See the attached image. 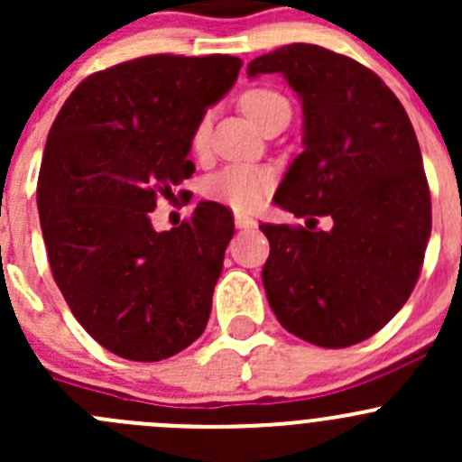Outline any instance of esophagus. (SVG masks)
I'll list each match as a JSON object with an SVG mask.
<instances>
[{"label": "esophagus", "mask_w": 462, "mask_h": 462, "mask_svg": "<svg viewBox=\"0 0 462 462\" xmlns=\"http://www.w3.org/2000/svg\"><path fill=\"white\" fill-rule=\"evenodd\" d=\"M235 226L239 227V230H250V227H257V221H254L253 217H245V214H236Z\"/></svg>", "instance_id": "1"}]
</instances>
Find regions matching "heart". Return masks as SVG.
I'll list each match as a JSON object with an SVG mask.
<instances>
[{"label":"heart","mask_w":462,"mask_h":462,"mask_svg":"<svg viewBox=\"0 0 462 462\" xmlns=\"http://www.w3.org/2000/svg\"><path fill=\"white\" fill-rule=\"evenodd\" d=\"M288 105L277 91L265 87H253L244 91L241 96V109L248 114V118L254 125L263 120L270 111L277 106ZM209 123L208 118H201L192 132V149L194 152H203L205 143H208ZM273 183V174L263 167L257 165H230L226 170L217 171L212 179L205 183V194L218 203H227L235 209H254L263 201L265 192Z\"/></svg>","instance_id":"heart-1"}]
</instances>
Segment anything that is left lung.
Here are the masks:
<instances>
[{
	"instance_id": "8db88e82",
	"label": "left lung",
	"mask_w": 462,
	"mask_h": 462,
	"mask_svg": "<svg viewBox=\"0 0 462 462\" xmlns=\"http://www.w3.org/2000/svg\"><path fill=\"white\" fill-rule=\"evenodd\" d=\"M261 73H282L304 111V152L274 203L295 217L333 218L318 232L261 223L270 241L261 273L268 304L288 333L310 344L365 342L409 300L431 235L411 120L371 69L321 46L261 55L248 76Z\"/></svg>"
}]
</instances>
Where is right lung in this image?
<instances>
[{"label":"right lung","mask_w":462,"mask_h":462,"mask_svg":"<svg viewBox=\"0 0 462 462\" xmlns=\"http://www.w3.org/2000/svg\"><path fill=\"white\" fill-rule=\"evenodd\" d=\"M235 55H144L85 78L42 158L37 209L73 318L125 360L158 362L201 337L232 212L201 201L156 232L149 212L194 174L192 132L239 78Z\"/></svg>","instance_id":"1"}]
</instances>
